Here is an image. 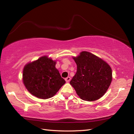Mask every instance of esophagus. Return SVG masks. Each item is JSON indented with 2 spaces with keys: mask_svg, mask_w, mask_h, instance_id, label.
<instances>
[{
  "mask_svg": "<svg viewBox=\"0 0 134 134\" xmlns=\"http://www.w3.org/2000/svg\"><path fill=\"white\" fill-rule=\"evenodd\" d=\"M70 80H71V78H70V77H67V78L65 79V81H66V82H69Z\"/></svg>",
  "mask_w": 134,
  "mask_h": 134,
  "instance_id": "34e87169",
  "label": "esophagus"
}]
</instances>
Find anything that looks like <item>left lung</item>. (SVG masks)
I'll return each instance as SVG.
<instances>
[{
  "label": "left lung",
  "instance_id": "8db88e82",
  "mask_svg": "<svg viewBox=\"0 0 134 134\" xmlns=\"http://www.w3.org/2000/svg\"><path fill=\"white\" fill-rule=\"evenodd\" d=\"M77 72L70 84L80 98L94 101L102 97L112 80V69L102 59L87 51L72 57Z\"/></svg>",
  "mask_w": 134,
  "mask_h": 134
}]
</instances>
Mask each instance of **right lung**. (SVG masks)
Returning <instances> with one entry per match:
<instances>
[{"label": "right lung", "instance_id": "add662e5", "mask_svg": "<svg viewBox=\"0 0 134 134\" xmlns=\"http://www.w3.org/2000/svg\"><path fill=\"white\" fill-rule=\"evenodd\" d=\"M56 61L43 56L25 65L22 80L31 94L47 99L55 95L65 81L55 68Z\"/></svg>", "mask_w": 134, "mask_h": 134}]
</instances>
